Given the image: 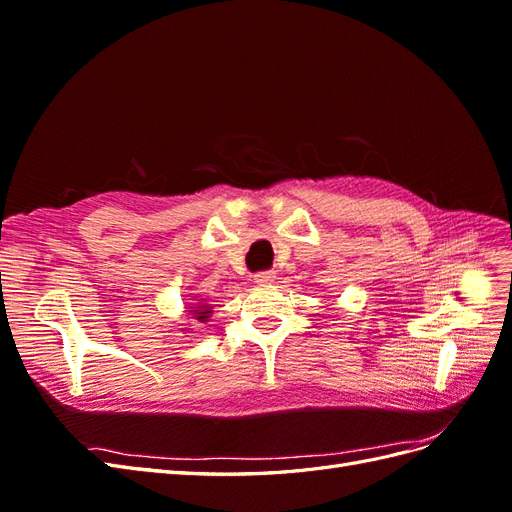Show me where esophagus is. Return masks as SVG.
<instances>
[{
    "label": "esophagus",
    "instance_id": "esophagus-1",
    "mask_svg": "<svg viewBox=\"0 0 512 512\" xmlns=\"http://www.w3.org/2000/svg\"><path fill=\"white\" fill-rule=\"evenodd\" d=\"M273 280H275V273H273V271H260V273L254 275V282H256L258 286H267V284H271Z\"/></svg>",
    "mask_w": 512,
    "mask_h": 512
}]
</instances>
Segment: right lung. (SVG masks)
I'll return each mask as SVG.
<instances>
[{
  "label": "right lung",
  "mask_w": 512,
  "mask_h": 512,
  "mask_svg": "<svg viewBox=\"0 0 512 512\" xmlns=\"http://www.w3.org/2000/svg\"><path fill=\"white\" fill-rule=\"evenodd\" d=\"M190 312H194V318L198 322H205L209 318V314H211V307L209 305H196L194 309H190Z\"/></svg>",
  "instance_id": "add662e5"
}]
</instances>
